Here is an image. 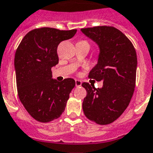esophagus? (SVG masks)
Listing matches in <instances>:
<instances>
[{
  "label": "esophagus",
  "mask_w": 153,
  "mask_h": 153,
  "mask_svg": "<svg viewBox=\"0 0 153 153\" xmlns=\"http://www.w3.org/2000/svg\"><path fill=\"white\" fill-rule=\"evenodd\" d=\"M82 85V82L79 79H76L75 80V86L76 87H80V86Z\"/></svg>",
  "instance_id": "esophagus-1"
}]
</instances>
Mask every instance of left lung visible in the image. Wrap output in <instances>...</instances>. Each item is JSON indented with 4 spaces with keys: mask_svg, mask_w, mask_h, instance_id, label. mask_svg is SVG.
Returning <instances> with one entry per match:
<instances>
[{
    "mask_svg": "<svg viewBox=\"0 0 153 153\" xmlns=\"http://www.w3.org/2000/svg\"><path fill=\"white\" fill-rule=\"evenodd\" d=\"M81 30L100 48L98 62L88 77L103 82L101 88L82 82L87 91L82 110L88 119L99 125L110 124L125 111L134 93L136 52L131 40L114 27L100 26Z\"/></svg>",
    "mask_w": 153,
    "mask_h": 153,
    "instance_id": "obj_1",
    "label": "left lung"
}]
</instances>
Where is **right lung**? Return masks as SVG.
Returning <instances> with one entry per match:
<instances>
[{
    "mask_svg": "<svg viewBox=\"0 0 153 153\" xmlns=\"http://www.w3.org/2000/svg\"><path fill=\"white\" fill-rule=\"evenodd\" d=\"M76 31L34 29L23 37L17 48L14 67L18 95L28 114L38 122L48 123L58 118L75 86L73 79L62 82L52 79L51 68L59 61L58 45L72 38Z\"/></svg>",
    "mask_w": 153,
    "mask_h": 153,
    "instance_id": "obj_1",
    "label": "right lung"
}]
</instances>
